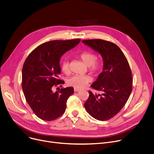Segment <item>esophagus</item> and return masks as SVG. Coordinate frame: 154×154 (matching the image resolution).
<instances>
[{"label": "esophagus", "mask_w": 154, "mask_h": 154, "mask_svg": "<svg viewBox=\"0 0 154 154\" xmlns=\"http://www.w3.org/2000/svg\"><path fill=\"white\" fill-rule=\"evenodd\" d=\"M81 91V89H80L74 88V91H75V92H79V91Z\"/></svg>", "instance_id": "34e87169"}]
</instances>
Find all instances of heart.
Segmentation results:
<instances>
[{
    "label": "heart",
    "mask_w": 154,
    "mask_h": 154,
    "mask_svg": "<svg viewBox=\"0 0 154 154\" xmlns=\"http://www.w3.org/2000/svg\"><path fill=\"white\" fill-rule=\"evenodd\" d=\"M79 57L88 66L89 70L92 73L97 72L101 67V62L98 60H95L96 55L91 51H84L80 54ZM60 68L65 73H68L69 72V63L67 60L65 59L60 62ZM91 81V78L89 75H75L68 79L67 84L74 88H82Z\"/></svg>",
    "instance_id": "heart-1"
}]
</instances>
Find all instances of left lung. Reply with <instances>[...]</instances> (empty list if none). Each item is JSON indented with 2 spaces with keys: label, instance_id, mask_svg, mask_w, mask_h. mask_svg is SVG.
Returning a JSON list of instances; mask_svg holds the SVG:
<instances>
[{
  "label": "left lung",
  "instance_id": "obj_1",
  "mask_svg": "<svg viewBox=\"0 0 154 154\" xmlns=\"http://www.w3.org/2000/svg\"><path fill=\"white\" fill-rule=\"evenodd\" d=\"M82 42L103 60V72L91 85L101 94L89 91L85 109L94 118L106 121L117 115L128 101L132 91L131 71L124 53L115 43L100 39Z\"/></svg>",
  "mask_w": 154,
  "mask_h": 154
}]
</instances>
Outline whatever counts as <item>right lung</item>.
Segmentation results:
<instances>
[{
	"label": "right lung",
	"mask_w": 154,
	"mask_h": 154,
	"mask_svg": "<svg viewBox=\"0 0 154 154\" xmlns=\"http://www.w3.org/2000/svg\"><path fill=\"white\" fill-rule=\"evenodd\" d=\"M80 39L53 40L38 46L26 58L22 70V88L26 101L40 119L52 121L63 115L66 103L73 94L68 87L53 92V87L63 84L60 60L78 45Z\"/></svg>",
	"instance_id": "1"
}]
</instances>
